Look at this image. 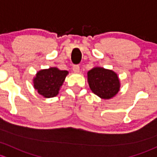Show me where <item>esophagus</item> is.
<instances>
[{
	"label": "esophagus",
	"instance_id": "obj_1",
	"mask_svg": "<svg viewBox=\"0 0 157 157\" xmlns=\"http://www.w3.org/2000/svg\"><path fill=\"white\" fill-rule=\"evenodd\" d=\"M72 70L75 72H79V70H80V67L78 65H74L72 67Z\"/></svg>",
	"mask_w": 157,
	"mask_h": 157
}]
</instances>
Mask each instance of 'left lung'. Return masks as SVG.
Masks as SVG:
<instances>
[{
  "label": "left lung",
  "mask_w": 157,
  "mask_h": 157,
  "mask_svg": "<svg viewBox=\"0 0 157 157\" xmlns=\"http://www.w3.org/2000/svg\"><path fill=\"white\" fill-rule=\"evenodd\" d=\"M88 82L92 92L102 99L112 98L120 88L117 74L101 67H95L88 71Z\"/></svg>",
  "instance_id": "1"
}]
</instances>
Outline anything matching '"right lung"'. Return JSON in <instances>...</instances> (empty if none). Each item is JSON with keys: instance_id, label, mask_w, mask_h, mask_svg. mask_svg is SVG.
<instances>
[{"instance_id": "1", "label": "right lung", "mask_w": 157, "mask_h": 157, "mask_svg": "<svg viewBox=\"0 0 157 157\" xmlns=\"http://www.w3.org/2000/svg\"><path fill=\"white\" fill-rule=\"evenodd\" d=\"M68 73V71L59 70L56 67L42 69L33 79L34 88L44 98H54L59 93Z\"/></svg>"}]
</instances>
